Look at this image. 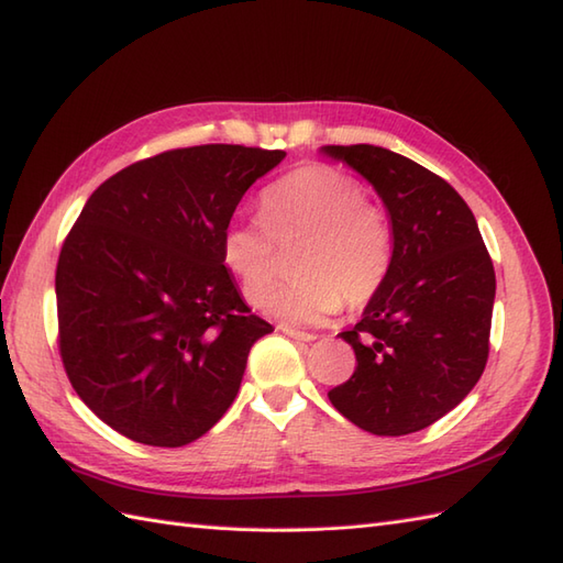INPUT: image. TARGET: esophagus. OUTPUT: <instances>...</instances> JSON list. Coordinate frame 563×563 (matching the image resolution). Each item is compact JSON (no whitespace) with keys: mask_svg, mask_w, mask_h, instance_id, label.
Masks as SVG:
<instances>
[{"mask_svg":"<svg viewBox=\"0 0 563 563\" xmlns=\"http://www.w3.org/2000/svg\"><path fill=\"white\" fill-rule=\"evenodd\" d=\"M282 332L289 336V339H294V341H306V344H310V341H314L318 336L314 334H308V332H298V329H291V327H279Z\"/></svg>","mask_w":563,"mask_h":563,"instance_id":"esophagus-1","label":"esophagus"}]
</instances>
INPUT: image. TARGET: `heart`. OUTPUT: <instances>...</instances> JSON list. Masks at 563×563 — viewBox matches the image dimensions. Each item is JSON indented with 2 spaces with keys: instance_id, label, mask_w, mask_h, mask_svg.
Masks as SVG:
<instances>
[{
  "instance_id": "heart-1",
  "label": "heart",
  "mask_w": 563,
  "mask_h": 563,
  "mask_svg": "<svg viewBox=\"0 0 563 563\" xmlns=\"http://www.w3.org/2000/svg\"><path fill=\"white\" fill-rule=\"evenodd\" d=\"M263 222H231L222 234V263L249 303L291 327L320 324L341 303L363 306L387 282L391 227L379 205L365 200L353 176L329 164H306L265 188ZM303 238L291 285L266 294L271 243Z\"/></svg>"
}]
</instances>
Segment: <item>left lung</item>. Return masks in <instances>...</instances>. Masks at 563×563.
I'll return each mask as SVG.
<instances>
[{
	"mask_svg": "<svg viewBox=\"0 0 563 563\" xmlns=\"http://www.w3.org/2000/svg\"><path fill=\"white\" fill-rule=\"evenodd\" d=\"M375 188L391 219V267L339 336L358 367L329 401L361 430L401 437L454 410L489 353L495 267L465 200L418 162L377 145H322Z\"/></svg>",
	"mask_w": 563,
	"mask_h": 563,
	"instance_id": "obj_1",
	"label": "left lung"
}]
</instances>
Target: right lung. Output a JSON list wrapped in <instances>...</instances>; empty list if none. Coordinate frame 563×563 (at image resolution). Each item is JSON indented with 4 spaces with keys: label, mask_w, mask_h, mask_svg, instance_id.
<instances>
[{
    "label": "right lung",
    "mask_w": 563,
    "mask_h": 563,
    "mask_svg": "<svg viewBox=\"0 0 563 563\" xmlns=\"http://www.w3.org/2000/svg\"><path fill=\"white\" fill-rule=\"evenodd\" d=\"M284 150L196 145L95 190L57 265L59 351L76 394L147 446L196 442L234 404L251 346L274 332L222 263L236 205Z\"/></svg>",
    "instance_id": "add662e5"
}]
</instances>
